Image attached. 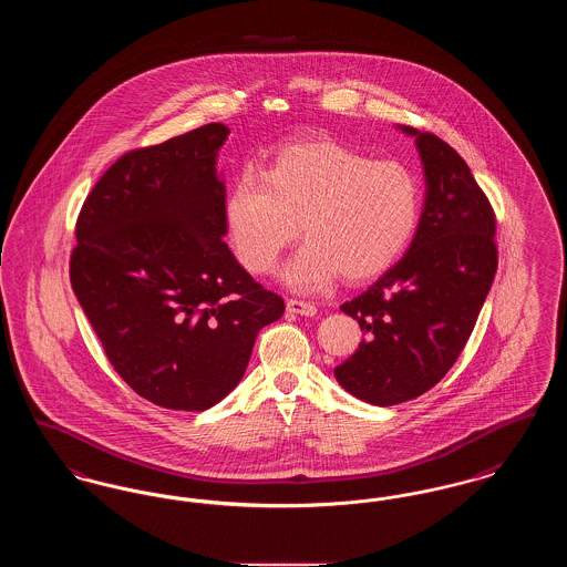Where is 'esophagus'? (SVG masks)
Instances as JSON below:
<instances>
[{"label": "esophagus", "instance_id": "34e87169", "mask_svg": "<svg viewBox=\"0 0 567 567\" xmlns=\"http://www.w3.org/2000/svg\"><path fill=\"white\" fill-rule=\"evenodd\" d=\"M287 310L293 312V315H301V317H315L317 315V306L310 303V301H301V299H289Z\"/></svg>", "mask_w": 567, "mask_h": 567}]
</instances>
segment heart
<instances>
[{
	"label": "heart",
	"instance_id": "b5f03b06",
	"mask_svg": "<svg viewBox=\"0 0 567 567\" xmlns=\"http://www.w3.org/2000/svg\"><path fill=\"white\" fill-rule=\"evenodd\" d=\"M223 215L236 257L252 274L276 266L299 220L306 240L280 278L317 291L340 274L372 278L404 252L423 215V183L408 163L377 162L327 137L303 140L278 148L264 176L238 174Z\"/></svg>",
	"mask_w": 567,
	"mask_h": 567
}]
</instances>
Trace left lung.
Instances as JSON below:
<instances>
[{
    "mask_svg": "<svg viewBox=\"0 0 567 567\" xmlns=\"http://www.w3.org/2000/svg\"><path fill=\"white\" fill-rule=\"evenodd\" d=\"M414 137L425 174L419 229L404 257L342 303L365 333L336 380L361 402L395 405L430 391L457 361L497 270L495 215L467 163L437 135Z\"/></svg>",
    "mask_w": 567,
    "mask_h": 567,
    "instance_id": "obj_1",
    "label": "left lung"
}]
</instances>
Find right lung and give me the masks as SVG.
Returning <instances> with one entry per match:
<instances>
[{
    "instance_id": "add662e5",
    "label": "right lung",
    "mask_w": 567,
    "mask_h": 567,
    "mask_svg": "<svg viewBox=\"0 0 567 567\" xmlns=\"http://www.w3.org/2000/svg\"><path fill=\"white\" fill-rule=\"evenodd\" d=\"M229 135L210 123L123 155L76 223L72 289L112 368L169 410H208L243 380L282 297L236 261L216 169Z\"/></svg>"
}]
</instances>
